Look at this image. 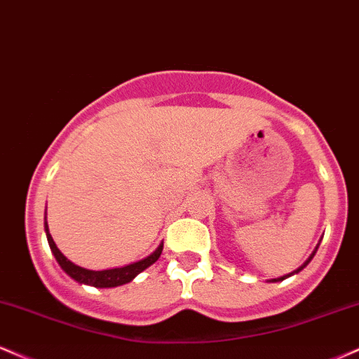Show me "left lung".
<instances>
[{
    "instance_id": "8db88e82",
    "label": "left lung",
    "mask_w": 359,
    "mask_h": 359,
    "mask_svg": "<svg viewBox=\"0 0 359 359\" xmlns=\"http://www.w3.org/2000/svg\"><path fill=\"white\" fill-rule=\"evenodd\" d=\"M319 243H321V240H319ZM319 243H318V245H316V248H314V252H313V254H311V255H309V259H307V260H306V262L301 265V267H299V269H296V271H294V272H290V273H287V276H282V277H277V279H271V280H269V282H280V280L287 279V277H290V276H294V273H299V272H301V271H302V269H304V267H306V265H307V264H309V262H311V260H313V257L316 255V252H318V248H319Z\"/></svg>"
}]
</instances>
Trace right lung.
I'll return each instance as SVG.
<instances>
[{"instance_id": "right-lung-1", "label": "right lung", "mask_w": 359, "mask_h": 359, "mask_svg": "<svg viewBox=\"0 0 359 359\" xmlns=\"http://www.w3.org/2000/svg\"><path fill=\"white\" fill-rule=\"evenodd\" d=\"M45 233L46 240H48L50 250L57 260L58 265L62 267V271L67 273V276L72 277L79 284L92 285V287L99 289H109V287H117V285L128 284L134 279V277L139 276L142 271H146L149 265H153L156 260L159 259L163 252V243H159V247L156 248L151 255H147L146 259L139 260V262H133L129 265H124V267H116V269H105V271H90V269H83L80 265L70 262L65 255L58 250L57 243L53 242L52 235H50L48 223H46V210H45Z\"/></svg>"}]
</instances>
